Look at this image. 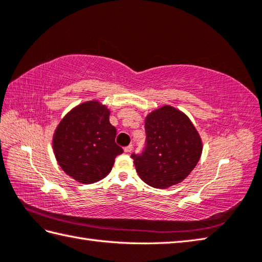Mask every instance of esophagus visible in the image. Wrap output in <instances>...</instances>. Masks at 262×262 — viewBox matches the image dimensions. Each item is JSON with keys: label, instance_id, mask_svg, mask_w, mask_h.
I'll return each instance as SVG.
<instances>
[{"label": "esophagus", "instance_id": "esophagus-1", "mask_svg": "<svg viewBox=\"0 0 262 262\" xmlns=\"http://www.w3.org/2000/svg\"><path fill=\"white\" fill-rule=\"evenodd\" d=\"M133 148H134V146H133V144H129V145L126 146V147L124 148V151H125V153H130V152L133 151Z\"/></svg>", "mask_w": 262, "mask_h": 262}]
</instances>
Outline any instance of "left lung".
Returning a JSON list of instances; mask_svg holds the SVG:
<instances>
[{"instance_id": "8db88e82", "label": "left lung", "mask_w": 262, "mask_h": 262, "mask_svg": "<svg viewBox=\"0 0 262 262\" xmlns=\"http://www.w3.org/2000/svg\"><path fill=\"white\" fill-rule=\"evenodd\" d=\"M145 148L133 153L138 176L147 185L167 188L184 181L195 168L202 141L188 117L163 105L145 118Z\"/></svg>"}]
</instances>
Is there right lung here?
<instances>
[{
	"mask_svg": "<svg viewBox=\"0 0 262 262\" xmlns=\"http://www.w3.org/2000/svg\"><path fill=\"white\" fill-rule=\"evenodd\" d=\"M110 110L97 101L84 102L66 115L53 135V151L62 170L83 184L96 183L111 171L124 150L116 144Z\"/></svg>",
	"mask_w": 262,
	"mask_h": 262,
	"instance_id": "add662e5",
	"label": "right lung"
}]
</instances>
